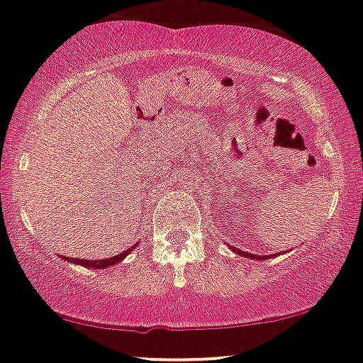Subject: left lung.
Wrapping results in <instances>:
<instances>
[{"label": "left lung", "instance_id": "obj_1", "mask_svg": "<svg viewBox=\"0 0 363 363\" xmlns=\"http://www.w3.org/2000/svg\"><path fill=\"white\" fill-rule=\"evenodd\" d=\"M234 249L235 254H239V256H244V257H250V259H257V261H264V259H269L272 256H254V254H249V252H244V250L237 249V247H232Z\"/></svg>", "mask_w": 363, "mask_h": 363}]
</instances>
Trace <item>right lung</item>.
Returning <instances> with one entry per match:
<instances>
[{
  "instance_id": "add662e5",
  "label": "right lung",
  "mask_w": 363,
  "mask_h": 363,
  "mask_svg": "<svg viewBox=\"0 0 363 363\" xmlns=\"http://www.w3.org/2000/svg\"><path fill=\"white\" fill-rule=\"evenodd\" d=\"M134 247H136V245H133V247L126 249V250H124V252L118 254V256L107 257V259H94V261H89V259H77V257H64V259H65V261L72 262V264H79V266H86V267H89V269H104V267L114 266V264H118V262L123 261V259L126 257L128 254L131 252Z\"/></svg>"
}]
</instances>
